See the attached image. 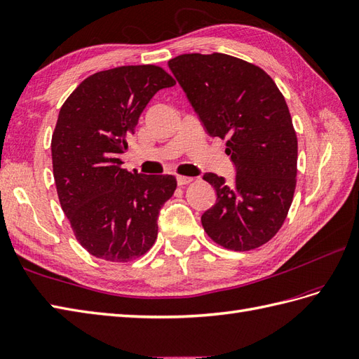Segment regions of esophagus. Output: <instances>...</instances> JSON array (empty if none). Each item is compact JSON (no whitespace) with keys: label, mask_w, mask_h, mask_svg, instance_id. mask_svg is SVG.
I'll use <instances>...</instances> for the list:
<instances>
[{"label":"esophagus","mask_w":359,"mask_h":359,"mask_svg":"<svg viewBox=\"0 0 359 359\" xmlns=\"http://www.w3.org/2000/svg\"><path fill=\"white\" fill-rule=\"evenodd\" d=\"M192 180V177H188V176H177V185L179 187H185V185H188V183H191Z\"/></svg>","instance_id":"34e87169"}]
</instances>
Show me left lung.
<instances>
[{"instance_id": "obj_1", "label": "left lung", "mask_w": 359, "mask_h": 359, "mask_svg": "<svg viewBox=\"0 0 359 359\" xmlns=\"http://www.w3.org/2000/svg\"><path fill=\"white\" fill-rule=\"evenodd\" d=\"M210 136L227 140L233 183L203 176L217 191L201 215L214 243L249 252L279 232L292 203L297 136L282 92L262 68L229 54H182L168 62Z\"/></svg>"}]
</instances>
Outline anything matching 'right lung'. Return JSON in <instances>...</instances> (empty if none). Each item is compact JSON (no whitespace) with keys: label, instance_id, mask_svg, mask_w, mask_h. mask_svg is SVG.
<instances>
[{"label":"right lung","instance_id":"add662e5","mask_svg":"<svg viewBox=\"0 0 359 359\" xmlns=\"http://www.w3.org/2000/svg\"><path fill=\"white\" fill-rule=\"evenodd\" d=\"M176 85L158 65L100 71L72 90L51 137L60 206L80 245L95 258L128 262L158 238L159 210L176 191L168 174L123 168L137 119L159 89Z\"/></svg>","mask_w":359,"mask_h":359}]
</instances>
